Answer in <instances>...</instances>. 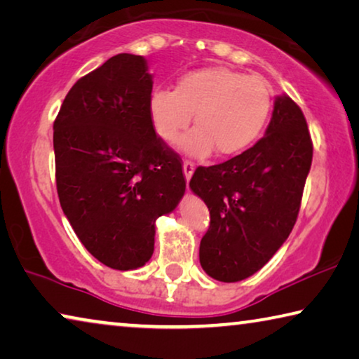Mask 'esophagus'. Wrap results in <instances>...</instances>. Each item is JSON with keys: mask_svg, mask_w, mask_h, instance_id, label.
Returning a JSON list of instances; mask_svg holds the SVG:
<instances>
[{"mask_svg": "<svg viewBox=\"0 0 359 359\" xmlns=\"http://www.w3.org/2000/svg\"><path fill=\"white\" fill-rule=\"evenodd\" d=\"M193 170H195V164H193L191 161H184V174H185L187 182H189L193 175Z\"/></svg>", "mask_w": 359, "mask_h": 359, "instance_id": "esophagus-1", "label": "esophagus"}]
</instances>
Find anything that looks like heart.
I'll return each instance as SVG.
<instances>
[{
    "label": "heart",
    "instance_id": "1",
    "mask_svg": "<svg viewBox=\"0 0 359 359\" xmlns=\"http://www.w3.org/2000/svg\"><path fill=\"white\" fill-rule=\"evenodd\" d=\"M271 93L257 76L226 67H206L185 73L175 89L158 88L149 99V115L159 139L180 137L195 113L196 128L182 137L187 155L203 158L215 149L219 156L248 150L270 116Z\"/></svg>",
    "mask_w": 359,
    "mask_h": 359
}]
</instances>
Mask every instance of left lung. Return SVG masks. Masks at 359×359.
<instances>
[{"label": "left lung", "mask_w": 359, "mask_h": 359, "mask_svg": "<svg viewBox=\"0 0 359 359\" xmlns=\"http://www.w3.org/2000/svg\"><path fill=\"white\" fill-rule=\"evenodd\" d=\"M311 158L302 110L280 95L265 137L229 161L196 168L190 189L210 214L200 244L201 266L210 278L241 281L283 246L297 220Z\"/></svg>", "instance_id": "1"}]
</instances>
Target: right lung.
Listing matches in <instances>:
<instances>
[{
  "label": "right lung",
  "mask_w": 359,
  "mask_h": 359,
  "mask_svg": "<svg viewBox=\"0 0 359 359\" xmlns=\"http://www.w3.org/2000/svg\"><path fill=\"white\" fill-rule=\"evenodd\" d=\"M153 89L142 55L118 54L79 78L54 121L55 184L83 246L115 270L155 249V222L185 193L182 159L149 115Z\"/></svg>",
  "instance_id": "obj_1"
}]
</instances>
